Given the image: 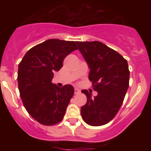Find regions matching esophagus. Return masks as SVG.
<instances>
[{
    "label": "esophagus",
    "instance_id": "esophagus-1",
    "mask_svg": "<svg viewBox=\"0 0 151 151\" xmlns=\"http://www.w3.org/2000/svg\"><path fill=\"white\" fill-rule=\"evenodd\" d=\"M74 92H75V94H79V93H80V90H79V89H78V88H75Z\"/></svg>",
    "mask_w": 151,
    "mask_h": 151
}]
</instances>
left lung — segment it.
Here are the masks:
<instances>
[{
	"mask_svg": "<svg viewBox=\"0 0 151 151\" xmlns=\"http://www.w3.org/2000/svg\"><path fill=\"white\" fill-rule=\"evenodd\" d=\"M78 50L90 68L89 80L97 92L91 97L88 90L82 93L87 103L81 107L83 120L92 126H100L111 121L120 109L129 85L127 60L100 41H76Z\"/></svg>",
	"mask_w": 151,
	"mask_h": 151,
	"instance_id": "obj_1",
	"label": "left lung"
}]
</instances>
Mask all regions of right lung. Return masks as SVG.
I'll return each instance as SVG.
<instances>
[{"instance_id": "right-lung-1", "label": "right lung", "mask_w": 151, "mask_h": 151, "mask_svg": "<svg viewBox=\"0 0 151 151\" xmlns=\"http://www.w3.org/2000/svg\"><path fill=\"white\" fill-rule=\"evenodd\" d=\"M77 49L75 41L47 40L28 50L19 64L21 99L29 115L42 125H56L63 119L74 88L70 85L59 88L51 82L66 56Z\"/></svg>"}]
</instances>
